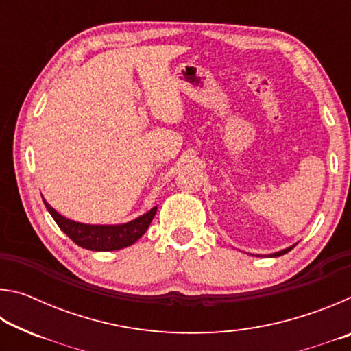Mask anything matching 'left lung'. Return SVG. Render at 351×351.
Segmentation results:
<instances>
[{"mask_svg":"<svg viewBox=\"0 0 351 351\" xmlns=\"http://www.w3.org/2000/svg\"><path fill=\"white\" fill-rule=\"evenodd\" d=\"M294 246H291V247H288V249H283V251H280V252H276L274 254V257H278V255H283V254H287V252H289L291 249H293Z\"/></svg>","mask_w":351,"mask_h":351,"instance_id":"1","label":"left lung"}]
</instances>
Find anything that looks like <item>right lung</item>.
Masks as SVG:
<instances>
[{"label":"right lung","mask_w":351,"mask_h":351,"mask_svg":"<svg viewBox=\"0 0 351 351\" xmlns=\"http://www.w3.org/2000/svg\"><path fill=\"white\" fill-rule=\"evenodd\" d=\"M45 201V199H43ZM46 209L49 210L52 218L56 219L64 234H66L75 245L80 247L91 249V251H117V249L127 247L138 241L150 226L152 219L156 213L158 207H153L145 215L133 219L127 224L121 226H90L71 221L62 217L45 201Z\"/></svg>","instance_id":"right-lung-1"}]
</instances>
